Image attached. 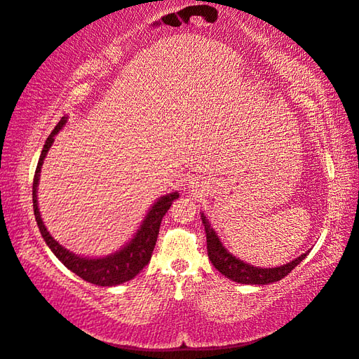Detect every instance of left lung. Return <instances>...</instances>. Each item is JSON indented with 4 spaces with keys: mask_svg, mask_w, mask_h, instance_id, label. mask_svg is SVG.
I'll use <instances>...</instances> for the list:
<instances>
[{
    "mask_svg": "<svg viewBox=\"0 0 359 359\" xmlns=\"http://www.w3.org/2000/svg\"><path fill=\"white\" fill-rule=\"evenodd\" d=\"M202 222L205 224L206 249H208V257L211 263L215 265V268L219 273L227 276V278L231 280L240 282V284H254V285L273 284V282L284 279L288 273H292V269L297 268L307 255V254H303L301 257H298L297 260H293L279 268L250 266L249 263L238 260L236 257L229 254L227 250L224 249L222 243L219 241V238L216 235V231L211 229V225L208 224V219H206L203 215H202Z\"/></svg>",
    "mask_w": 359,
    "mask_h": 359,
    "instance_id": "8db88e82",
    "label": "left lung"
}]
</instances>
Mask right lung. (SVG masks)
I'll return each mask as SVG.
<instances>
[{"instance_id":"right-lung-1","label":"right lung","mask_w":359,"mask_h":359,"mask_svg":"<svg viewBox=\"0 0 359 359\" xmlns=\"http://www.w3.org/2000/svg\"><path fill=\"white\" fill-rule=\"evenodd\" d=\"M66 118H61V121L56 124V128L52 130V134L48 135L43 144V149L39 157V162H37L34 180H33V208H34V216L37 227L41 230V235L43 240H46L47 246L52 249V252L58 257L60 262L65 263V266L71 269L86 282L94 285L100 287H111L123 284V282H128L134 279L135 276L142 271V269L148 265L151 260V255H153V250L157 241V235H159L161 229V221L162 217L165 216L167 210L172 206V202L175 198H178V194H168V196L161 197L157 202L153 205V208L149 210L148 216L144 217L140 230L137 231L135 236L132 238L130 243L124 249L119 250V252L104 257V259H81L72 252H69L65 248H61L58 243H56L43 225L41 219L39 208H37V183H39V173L41 167L43 162V157H46L47 151L50 149L53 143L55 135L58 134V130L65 126Z\"/></svg>"}]
</instances>
